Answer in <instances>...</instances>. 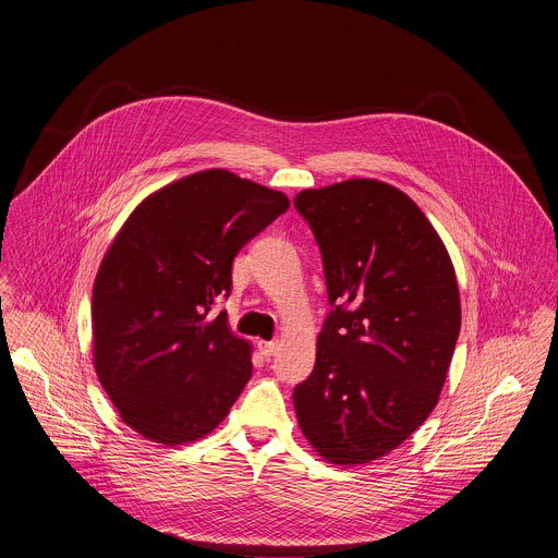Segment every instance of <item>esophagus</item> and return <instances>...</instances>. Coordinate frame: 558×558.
<instances>
[{
  "label": "esophagus",
  "instance_id": "esophagus-1",
  "mask_svg": "<svg viewBox=\"0 0 558 558\" xmlns=\"http://www.w3.org/2000/svg\"><path fill=\"white\" fill-rule=\"evenodd\" d=\"M278 349H280V340H258V351H260V355H265V357L276 355Z\"/></svg>",
  "mask_w": 558,
  "mask_h": 558
}]
</instances>
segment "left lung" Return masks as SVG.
Masks as SVG:
<instances>
[{"label": "left lung", "instance_id": "1", "mask_svg": "<svg viewBox=\"0 0 558 558\" xmlns=\"http://www.w3.org/2000/svg\"><path fill=\"white\" fill-rule=\"evenodd\" d=\"M320 248L327 314L314 371L293 391L323 460L357 466L402 445L433 413L460 333L456 271L430 220L402 190L347 180L302 190Z\"/></svg>", "mask_w": 558, "mask_h": 558}]
</instances>
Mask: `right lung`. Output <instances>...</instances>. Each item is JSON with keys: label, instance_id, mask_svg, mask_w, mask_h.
<instances>
[{"label": "right lung", "instance_id": "add662e5", "mask_svg": "<svg viewBox=\"0 0 558 558\" xmlns=\"http://www.w3.org/2000/svg\"><path fill=\"white\" fill-rule=\"evenodd\" d=\"M287 194L225 169L149 194L94 282V366L125 426L184 445L211 433L252 376V347L209 310L238 252L289 209Z\"/></svg>", "mask_w": 558, "mask_h": 558}]
</instances>
